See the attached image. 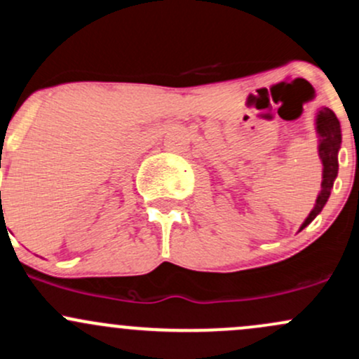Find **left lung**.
Here are the masks:
<instances>
[{
    "label": "left lung",
    "instance_id": "8db88e82",
    "mask_svg": "<svg viewBox=\"0 0 359 359\" xmlns=\"http://www.w3.org/2000/svg\"><path fill=\"white\" fill-rule=\"evenodd\" d=\"M317 130L320 135V159L323 163V180H322V191H320L317 198V205L310 212L306 221L303 222L302 229H304L323 209L330 196V190L334 187V180L337 176L339 163H337V152L341 147V125L339 119L334 114L332 109L323 107L318 113L317 118Z\"/></svg>",
    "mask_w": 359,
    "mask_h": 359
}]
</instances>
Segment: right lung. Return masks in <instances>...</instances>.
Masks as SVG:
<instances>
[{
  "instance_id": "1",
  "label": "right lung",
  "mask_w": 359,
  "mask_h": 359,
  "mask_svg": "<svg viewBox=\"0 0 359 359\" xmlns=\"http://www.w3.org/2000/svg\"><path fill=\"white\" fill-rule=\"evenodd\" d=\"M1 217H3V207H1ZM1 226H3V227L6 226V224H5V217H3V221H1Z\"/></svg>"
}]
</instances>
